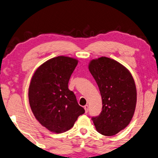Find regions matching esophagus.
<instances>
[{"label":"esophagus","instance_id":"1","mask_svg":"<svg viewBox=\"0 0 158 158\" xmlns=\"http://www.w3.org/2000/svg\"><path fill=\"white\" fill-rule=\"evenodd\" d=\"M84 109H85V113H87V111H88V105H85L84 106Z\"/></svg>","mask_w":158,"mask_h":158}]
</instances>
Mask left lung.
Segmentation results:
<instances>
[{
  "label": "left lung",
  "mask_w": 158,
  "mask_h": 158,
  "mask_svg": "<svg viewBox=\"0 0 158 158\" xmlns=\"http://www.w3.org/2000/svg\"><path fill=\"white\" fill-rule=\"evenodd\" d=\"M88 69L99 87L102 110L93 117L97 131L106 136L116 135L129 124L134 114L137 92L130 71L110 58L91 60Z\"/></svg>",
  "instance_id": "1"
}]
</instances>
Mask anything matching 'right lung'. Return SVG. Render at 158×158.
I'll use <instances>...</instances> for the list:
<instances>
[{"mask_svg":"<svg viewBox=\"0 0 158 158\" xmlns=\"http://www.w3.org/2000/svg\"><path fill=\"white\" fill-rule=\"evenodd\" d=\"M78 60L59 56L39 66L29 86V102L36 119L55 133H64L73 127L85 110L77 103L69 81Z\"/></svg>","mask_w":158,"mask_h":158,"instance_id":"right-lung-1","label":"right lung"}]
</instances>
